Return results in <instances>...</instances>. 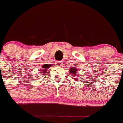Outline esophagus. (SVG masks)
I'll list each match as a JSON object with an SVG mask.
<instances>
[{
  "mask_svg": "<svg viewBox=\"0 0 123 123\" xmlns=\"http://www.w3.org/2000/svg\"><path fill=\"white\" fill-rule=\"evenodd\" d=\"M62 61H56L55 62V65H56L57 66H61L62 65Z\"/></svg>",
  "mask_w": 123,
  "mask_h": 123,
  "instance_id": "esophagus-1",
  "label": "esophagus"
}]
</instances>
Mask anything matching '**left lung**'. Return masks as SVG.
<instances>
[{"label": "left lung", "mask_w": 123, "mask_h": 123, "mask_svg": "<svg viewBox=\"0 0 123 123\" xmlns=\"http://www.w3.org/2000/svg\"><path fill=\"white\" fill-rule=\"evenodd\" d=\"M78 71V70H77V69L76 68H74V67H73V68H70V69H69V72H70V73H71V74H73V75H74V78L75 79H76V80H77V78H78V77H75V76H76V73H77V71Z\"/></svg>", "instance_id": "obj_1"}]
</instances>
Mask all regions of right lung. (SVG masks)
Here are the masks:
<instances>
[{"mask_svg":"<svg viewBox=\"0 0 123 123\" xmlns=\"http://www.w3.org/2000/svg\"><path fill=\"white\" fill-rule=\"evenodd\" d=\"M51 66V64H44L43 66H42V69H40V71H41V72H43L42 73H45L46 72V71H47V68H49V67ZM44 74H42V75H44Z\"/></svg>","mask_w":123,"mask_h":123,"instance_id":"1","label":"right lung"}]
</instances>
